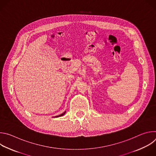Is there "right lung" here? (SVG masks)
I'll return each mask as SVG.
<instances>
[{"mask_svg":"<svg viewBox=\"0 0 156 156\" xmlns=\"http://www.w3.org/2000/svg\"><path fill=\"white\" fill-rule=\"evenodd\" d=\"M65 112H64V113H63L62 114H61V115H58V116H56V117H60V116H62V115H63L64 114H65Z\"/></svg>","mask_w":156,"mask_h":156,"instance_id":"right-lung-1","label":"right lung"}]
</instances>
